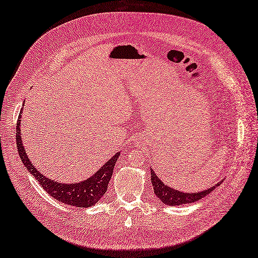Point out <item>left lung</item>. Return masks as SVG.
<instances>
[{"instance_id":"8db88e82","label":"left lung","mask_w":258,"mask_h":258,"mask_svg":"<svg viewBox=\"0 0 258 258\" xmlns=\"http://www.w3.org/2000/svg\"><path fill=\"white\" fill-rule=\"evenodd\" d=\"M150 175L155 194L162 203L169 205V206H179V205L184 204H192L194 202L202 200V198L213 192L215 187L219 186V183H218L217 185H214L213 187H210L206 190H203V192L200 193H182L180 190H176L167 186L161 180H159V177L156 175L153 169L150 170Z\"/></svg>"}]
</instances>
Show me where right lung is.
Returning <instances> with one entry per match:
<instances>
[{"label": "right lung", "mask_w": 258, "mask_h": 258, "mask_svg": "<svg viewBox=\"0 0 258 258\" xmlns=\"http://www.w3.org/2000/svg\"><path fill=\"white\" fill-rule=\"evenodd\" d=\"M21 114L22 111L21 113H19L17 120L16 142L18 154L22 158L24 166L36 177V180L39 182V184H40L45 192L50 196L55 198L58 202H61L65 205H70V206L82 208L90 207L92 205H95L104 195V193L107 192L108 184L111 179L112 173H113L114 164L117 160L118 156H120V153H117L116 155L112 157L104 166H102V168L98 170V172H96L87 180L74 184L57 183L53 180H50L48 177H45L31 164L22 143Z\"/></svg>", "instance_id": "obj_1"}]
</instances>
